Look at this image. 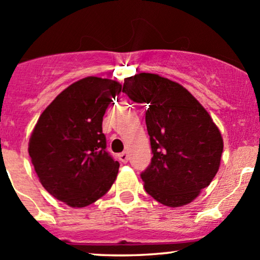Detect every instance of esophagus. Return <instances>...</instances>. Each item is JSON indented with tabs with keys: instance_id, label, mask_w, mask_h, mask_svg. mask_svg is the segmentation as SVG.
I'll return each mask as SVG.
<instances>
[{
	"instance_id": "obj_1",
	"label": "esophagus",
	"mask_w": 260,
	"mask_h": 260,
	"mask_svg": "<svg viewBox=\"0 0 260 260\" xmlns=\"http://www.w3.org/2000/svg\"><path fill=\"white\" fill-rule=\"evenodd\" d=\"M118 159H120V161H122L123 164H126L128 160H129V155H128L127 151H123V153L118 155Z\"/></svg>"
}]
</instances>
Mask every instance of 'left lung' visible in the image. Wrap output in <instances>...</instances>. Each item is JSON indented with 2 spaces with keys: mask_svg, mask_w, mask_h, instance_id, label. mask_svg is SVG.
Wrapping results in <instances>:
<instances>
[{
  "mask_svg": "<svg viewBox=\"0 0 260 260\" xmlns=\"http://www.w3.org/2000/svg\"><path fill=\"white\" fill-rule=\"evenodd\" d=\"M122 91L145 104L150 164L140 174L149 196L168 207H182L215 177L223 142L199 101L178 83L153 73L124 79Z\"/></svg>",
  "mask_w": 260,
  "mask_h": 260,
  "instance_id": "1",
  "label": "left lung"
}]
</instances>
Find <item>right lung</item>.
<instances>
[{
	"mask_svg": "<svg viewBox=\"0 0 260 260\" xmlns=\"http://www.w3.org/2000/svg\"><path fill=\"white\" fill-rule=\"evenodd\" d=\"M122 85L86 77L45 109L29 140V155L45 189L72 208L105 196L120 164L106 151L103 117Z\"/></svg>",
	"mask_w": 260,
	"mask_h": 260,
	"instance_id": "obj_1",
	"label": "right lung"
}]
</instances>
